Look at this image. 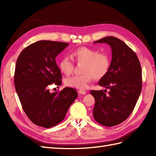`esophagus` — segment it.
<instances>
[{"label": "esophagus", "mask_w": 156, "mask_h": 156, "mask_svg": "<svg viewBox=\"0 0 156 156\" xmlns=\"http://www.w3.org/2000/svg\"><path fill=\"white\" fill-rule=\"evenodd\" d=\"M78 92L80 94H86V93H87V92H86L85 90H79Z\"/></svg>", "instance_id": "obj_1"}]
</instances>
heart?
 <instances>
[{"label": "heart", "instance_id": "b5f03b06", "mask_svg": "<svg viewBox=\"0 0 156 156\" xmlns=\"http://www.w3.org/2000/svg\"><path fill=\"white\" fill-rule=\"evenodd\" d=\"M71 57L78 63H83L81 75L66 78L65 84L78 89H86L93 78L100 80L107 74L111 66V58L107 53H98L94 49L80 47L71 53ZM60 71L66 75L70 74L74 63L68 57L62 58L59 62Z\"/></svg>", "mask_w": 156, "mask_h": 156}]
</instances>
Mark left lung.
<instances>
[{"instance_id":"left-lung-1","label":"left lung","mask_w":156,"mask_h":156,"mask_svg":"<svg viewBox=\"0 0 156 156\" xmlns=\"http://www.w3.org/2000/svg\"><path fill=\"white\" fill-rule=\"evenodd\" d=\"M94 43H105L111 48L112 59L109 70L98 82L108 88L91 90L95 100L93 116L102 125L112 127L121 123L131 114L142 88L141 68L135 53L117 37H106Z\"/></svg>"}]
</instances>
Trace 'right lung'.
I'll return each mask as SVG.
<instances>
[{
    "instance_id": "right-lung-1",
    "label": "right lung",
    "mask_w": 156,
    "mask_h": 156,
    "mask_svg": "<svg viewBox=\"0 0 156 156\" xmlns=\"http://www.w3.org/2000/svg\"><path fill=\"white\" fill-rule=\"evenodd\" d=\"M69 45L67 43L41 40L29 45L16 62L14 83L23 111L40 127L50 128L64 120L78 93L66 87L51 93L48 87L60 86L62 76L55 58Z\"/></svg>"
}]
</instances>
